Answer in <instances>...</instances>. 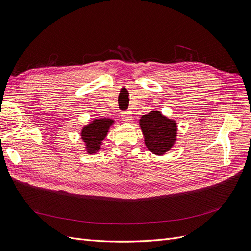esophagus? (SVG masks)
Listing matches in <instances>:
<instances>
[{"label": "esophagus", "instance_id": "1", "mask_svg": "<svg viewBox=\"0 0 251 251\" xmlns=\"http://www.w3.org/2000/svg\"><path fill=\"white\" fill-rule=\"evenodd\" d=\"M121 119H123V121H125V123H130V121L132 120V113L131 112H123L121 113Z\"/></svg>", "mask_w": 251, "mask_h": 251}]
</instances>
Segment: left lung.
Listing matches in <instances>:
<instances>
[{
  "instance_id": "1",
  "label": "left lung",
  "mask_w": 251,
  "mask_h": 251,
  "mask_svg": "<svg viewBox=\"0 0 251 251\" xmlns=\"http://www.w3.org/2000/svg\"><path fill=\"white\" fill-rule=\"evenodd\" d=\"M147 148L155 155H163L176 141V121L163 116L161 112L151 111L139 120Z\"/></svg>"
}]
</instances>
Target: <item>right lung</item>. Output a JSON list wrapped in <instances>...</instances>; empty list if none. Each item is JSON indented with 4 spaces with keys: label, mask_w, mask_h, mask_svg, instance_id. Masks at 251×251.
<instances>
[{
    "label": "right lung",
    "mask_w": 251,
    "mask_h": 251,
    "mask_svg": "<svg viewBox=\"0 0 251 251\" xmlns=\"http://www.w3.org/2000/svg\"><path fill=\"white\" fill-rule=\"evenodd\" d=\"M114 121L109 118L94 119L92 123L83 126L81 130V139L86 144L88 154H95L100 149L101 141L108 134L110 126Z\"/></svg>",
    "instance_id": "1"
}]
</instances>
